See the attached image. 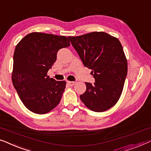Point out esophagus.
<instances>
[{"label":"esophagus","mask_w":151,"mask_h":151,"mask_svg":"<svg viewBox=\"0 0 151 151\" xmlns=\"http://www.w3.org/2000/svg\"><path fill=\"white\" fill-rule=\"evenodd\" d=\"M67 84H68L69 86H73V85L76 84L75 82H71V81H67Z\"/></svg>","instance_id":"1"}]
</instances>
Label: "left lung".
I'll return each instance as SVG.
<instances>
[{
    "label": "left lung",
    "mask_w": 151,
    "mask_h": 151,
    "mask_svg": "<svg viewBox=\"0 0 151 151\" xmlns=\"http://www.w3.org/2000/svg\"><path fill=\"white\" fill-rule=\"evenodd\" d=\"M68 38L95 80L94 84L85 82L86 90L80 96L81 101L94 112L109 110L119 101L127 74V60L121 42L104 32Z\"/></svg>",
    "instance_id": "1"
}]
</instances>
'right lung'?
Masks as SVG:
<instances>
[{
	"label": "right lung",
	"instance_id": "obj_1",
	"mask_svg": "<svg viewBox=\"0 0 151 151\" xmlns=\"http://www.w3.org/2000/svg\"><path fill=\"white\" fill-rule=\"evenodd\" d=\"M65 36L31 32L17 43L14 54L12 82L19 99L31 112L44 114L57 106L66 86L47 73L58 50L69 47Z\"/></svg>",
	"mask_w": 151,
	"mask_h": 151
}]
</instances>
